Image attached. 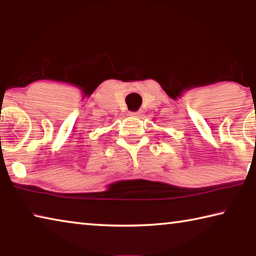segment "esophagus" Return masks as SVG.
Masks as SVG:
<instances>
[{"mask_svg": "<svg viewBox=\"0 0 256 256\" xmlns=\"http://www.w3.org/2000/svg\"><path fill=\"white\" fill-rule=\"evenodd\" d=\"M142 114L141 110H138V112H130V116H132V118H140Z\"/></svg>", "mask_w": 256, "mask_h": 256, "instance_id": "obj_1", "label": "esophagus"}]
</instances>
